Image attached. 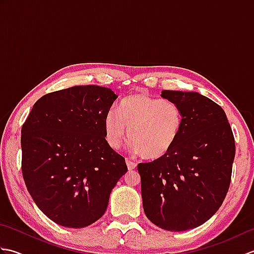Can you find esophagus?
Here are the masks:
<instances>
[{
    "mask_svg": "<svg viewBox=\"0 0 254 254\" xmlns=\"http://www.w3.org/2000/svg\"><path fill=\"white\" fill-rule=\"evenodd\" d=\"M126 161H127V165L128 170H132V169H134V168H136L137 164L135 163V161H132V160H130L128 158H127Z\"/></svg>",
    "mask_w": 254,
    "mask_h": 254,
    "instance_id": "esophagus-1",
    "label": "esophagus"
}]
</instances>
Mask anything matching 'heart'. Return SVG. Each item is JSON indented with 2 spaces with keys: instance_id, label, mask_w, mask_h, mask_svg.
Masks as SVG:
<instances>
[{
  "instance_id": "b5f03b06",
  "label": "heart",
  "mask_w": 254,
  "mask_h": 254,
  "mask_svg": "<svg viewBox=\"0 0 254 254\" xmlns=\"http://www.w3.org/2000/svg\"><path fill=\"white\" fill-rule=\"evenodd\" d=\"M104 127L111 147H120L128 135L133 150L146 158H159L179 138L183 115L174 101L136 94L124 98L118 111L108 112Z\"/></svg>"
}]
</instances>
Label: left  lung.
Here are the masks:
<instances>
[{"label": "left lung", "instance_id": "left-lung-1", "mask_svg": "<svg viewBox=\"0 0 254 254\" xmlns=\"http://www.w3.org/2000/svg\"><path fill=\"white\" fill-rule=\"evenodd\" d=\"M181 108L183 127L166 155L137 166L147 218L169 231L198 227L228 192L235 138L223 108L196 91L163 90Z\"/></svg>", "mask_w": 254, "mask_h": 254}]
</instances>
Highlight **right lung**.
I'll return each instance as SVG.
<instances>
[{"label":"right lung","mask_w":254,"mask_h":254,"mask_svg":"<svg viewBox=\"0 0 254 254\" xmlns=\"http://www.w3.org/2000/svg\"><path fill=\"white\" fill-rule=\"evenodd\" d=\"M118 96L74 86L38 100L21 127V171L36 205L58 225L84 228L105 214L127 171L106 141L105 118Z\"/></svg>","instance_id":"add662e5"}]
</instances>
